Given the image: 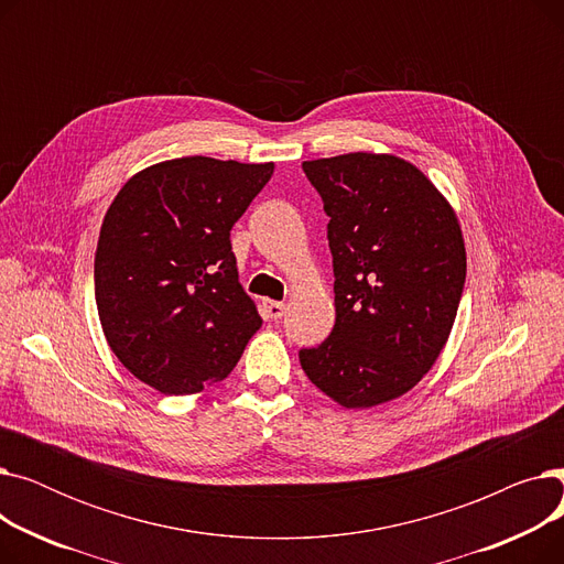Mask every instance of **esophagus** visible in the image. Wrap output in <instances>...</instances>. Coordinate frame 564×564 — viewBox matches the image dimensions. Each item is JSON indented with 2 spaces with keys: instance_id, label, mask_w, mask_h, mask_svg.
<instances>
[{
  "instance_id": "esophagus-1",
  "label": "esophagus",
  "mask_w": 564,
  "mask_h": 564,
  "mask_svg": "<svg viewBox=\"0 0 564 564\" xmlns=\"http://www.w3.org/2000/svg\"><path fill=\"white\" fill-rule=\"evenodd\" d=\"M262 313L270 317V319H281L285 313V304L283 302H272V300H264L262 302Z\"/></svg>"
}]
</instances>
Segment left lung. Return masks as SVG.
I'll return each mask as SVG.
<instances>
[{
  "instance_id": "8db88e82",
  "label": "left lung",
  "mask_w": 564,
  "mask_h": 564,
  "mask_svg": "<svg viewBox=\"0 0 564 564\" xmlns=\"http://www.w3.org/2000/svg\"><path fill=\"white\" fill-rule=\"evenodd\" d=\"M329 217L336 324L302 349L315 387L345 409L411 391L457 317L466 249L453 205L395 155L347 153L302 164Z\"/></svg>"
}]
</instances>
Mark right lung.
I'll return each instance as SVG.
<instances>
[{"instance_id": "add662e5", "label": "right lung", "mask_w": 564, "mask_h": 564, "mask_svg": "<svg viewBox=\"0 0 564 564\" xmlns=\"http://www.w3.org/2000/svg\"><path fill=\"white\" fill-rule=\"evenodd\" d=\"M274 164L177 158L132 175L105 215L96 304L111 351L164 395L226 379L260 315L237 276L230 228Z\"/></svg>"}]
</instances>
